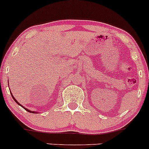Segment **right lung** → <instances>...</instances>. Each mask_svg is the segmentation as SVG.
<instances>
[{
    "label": "right lung",
    "instance_id": "add662e5",
    "mask_svg": "<svg viewBox=\"0 0 149 149\" xmlns=\"http://www.w3.org/2000/svg\"><path fill=\"white\" fill-rule=\"evenodd\" d=\"M10 94H11V96H12V97H13V100H14V101H15V102H16V103H17V104H19V106L22 107H23V108H24V109H25V110H26V111H27V112H32V113H38V112H35V111H31V110H29V109H26V108H25V107H24V106H22V104H20V103H19V102H18V101H17V100H16V99H15V98H14V97H13V95H12V93H11V92H10Z\"/></svg>",
    "mask_w": 149,
    "mask_h": 149
}]
</instances>
